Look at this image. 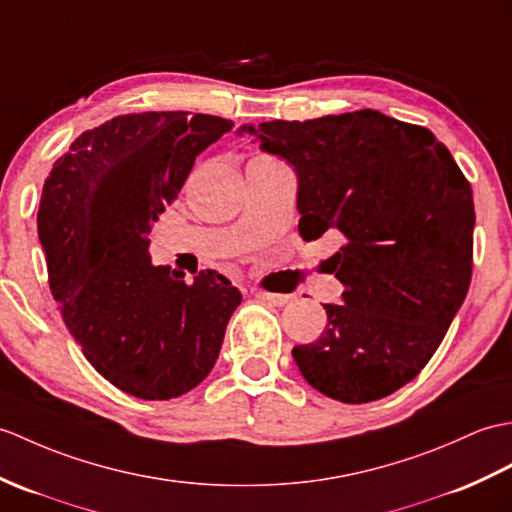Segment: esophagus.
Listing matches in <instances>:
<instances>
[{"label":"esophagus","instance_id":"obj_1","mask_svg":"<svg viewBox=\"0 0 512 512\" xmlns=\"http://www.w3.org/2000/svg\"><path fill=\"white\" fill-rule=\"evenodd\" d=\"M255 296H257V299H261V301H268L270 305H277V307L285 305V303H288V301L292 299L290 294H277V292H264V290H257V292H255Z\"/></svg>","mask_w":512,"mask_h":512}]
</instances>
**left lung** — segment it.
<instances>
[{"label":"left lung","mask_w":512,"mask_h":512,"mask_svg":"<svg viewBox=\"0 0 512 512\" xmlns=\"http://www.w3.org/2000/svg\"><path fill=\"white\" fill-rule=\"evenodd\" d=\"M288 161L305 242H342L329 270L347 288L318 340L292 349L305 382L368 403L412 382L443 342L471 283L473 196L432 130L379 111L244 124Z\"/></svg>","instance_id":"left-lung-1"}]
</instances>
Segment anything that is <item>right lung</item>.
Segmentation results:
<instances>
[{"label":"right lung","instance_id":"1","mask_svg":"<svg viewBox=\"0 0 512 512\" xmlns=\"http://www.w3.org/2000/svg\"><path fill=\"white\" fill-rule=\"evenodd\" d=\"M231 128L187 111L120 115L82 133L45 178L37 224L52 296L95 371L139 399L196 388L242 303L216 270L187 283L148 251L198 154Z\"/></svg>","mask_w":512,"mask_h":512}]
</instances>
